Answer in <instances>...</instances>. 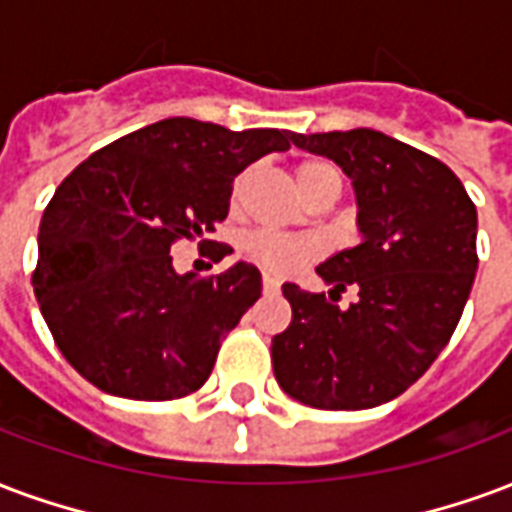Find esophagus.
I'll use <instances>...</instances> for the list:
<instances>
[{"label": "esophagus", "mask_w": 512, "mask_h": 512, "mask_svg": "<svg viewBox=\"0 0 512 512\" xmlns=\"http://www.w3.org/2000/svg\"><path fill=\"white\" fill-rule=\"evenodd\" d=\"M263 293L266 295H274L279 293V279H274V276H263Z\"/></svg>", "instance_id": "esophagus-1"}]
</instances>
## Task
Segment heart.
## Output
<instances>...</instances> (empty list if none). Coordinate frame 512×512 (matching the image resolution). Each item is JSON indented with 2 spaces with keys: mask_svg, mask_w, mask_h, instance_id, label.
<instances>
[{
  "mask_svg": "<svg viewBox=\"0 0 512 512\" xmlns=\"http://www.w3.org/2000/svg\"><path fill=\"white\" fill-rule=\"evenodd\" d=\"M333 165L323 160H306L295 168V184L301 192H309L317 187L320 181L333 173ZM246 173L238 176L236 187H233V203H238L241 192H244ZM246 257H252L257 266H263L271 274H293L295 268H301L309 263L312 257L320 255V244L309 236H282V233H271V230H260L246 238L244 244Z\"/></svg>",
  "mask_w": 512,
  "mask_h": 512,
  "instance_id": "obj_1",
  "label": "heart"
}]
</instances>
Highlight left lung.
I'll return each instance as SVG.
<instances>
[{
	"mask_svg": "<svg viewBox=\"0 0 512 512\" xmlns=\"http://www.w3.org/2000/svg\"><path fill=\"white\" fill-rule=\"evenodd\" d=\"M293 143L352 181L361 241L317 266L328 298L282 285L293 320L271 344L276 382L317 410L380 407L456 331L478 271V211L448 165L377 130L293 132ZM350 284L359 301L342 310Z\"/></svg>",
	"mask_w": 512,
	"mask_h": 512,
	"instance_id": "1",
	"label": "left lung"
}]
</instances>
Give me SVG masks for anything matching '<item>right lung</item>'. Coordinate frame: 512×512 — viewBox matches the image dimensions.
<instances>
[{
	"mask_svg": "<svg viewBox=\"0 0 512 512\" xmlns=\"http://www.w3.org/2000/svg\"><path fill=\"white\" fill-rule=\"evenodd\" d=\"M290 140L176 116L94 151L59 184L32 282L75 372L121 399L198 391L263 279L241 260L219 276L176 274L170 246L214 233L238 173Z\"/></svg>",
	"mask_w": 512,
	"mask_h": 512,
	"instance_id": "right-lung-1",
	"label": "right lung"
}]
</instances>
